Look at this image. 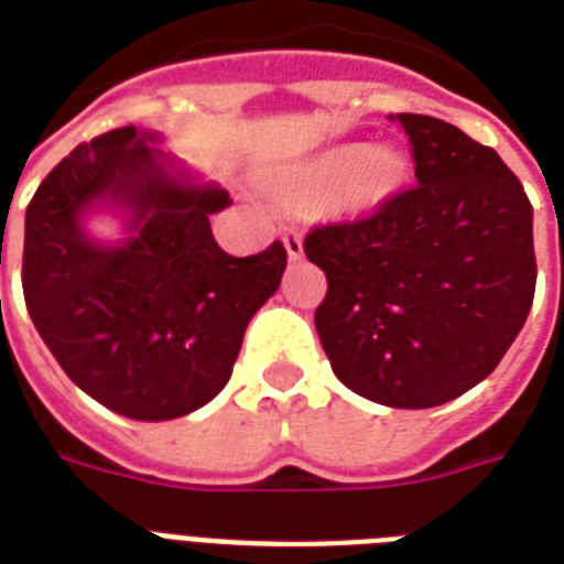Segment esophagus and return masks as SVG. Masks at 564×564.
Wrapping results in <instances>:
<instances>
[{
  "label": "esophagus",
  "instance_id": "esophagus-1",
  "mask_svg": "<svg viewBox=\"0 0 564 564\" xmlns=\"http://www.w3.org/2000/svg\"><path fill=\"white\" fill-rule=\"evenodd\" d=\"M281 239H283V246H286L290 260H301V257H304V237H301L299 228H283Z\"/></svg>",
  "mask_w": 564,
  "mask_h": 564
}]
</instances>
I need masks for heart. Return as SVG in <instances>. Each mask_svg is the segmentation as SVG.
Instances as JSON below:
<instances>
[{"label": "heart", "mask_w": 564, "mask_h": 564, "mask_svg": "<svg viewBox=\"0 0 564 564\" xmlns=\"http://www.w3.org/2000/svg\"><path fill=\"white\" fill-rule=\"evenodd\" d=\"M406 178V163L392 149H369L362 143L336 145L313 161L283 172L274 189L290 202H325L345 213H371L383 207Z\"/></svg>", "instance_id": "obj_1"}]
</instances>
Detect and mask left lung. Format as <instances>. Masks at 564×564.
I'll use <instances>...</instances> for the list:
<instances>
[{
    "label": "left lung",
    "instance_id": "1",
    "mask_svg": "<svg viewBox=\"0 0 564 564\" xmlns=\"http://www.w3.org/2000/svg\"><path fill=\"white\" fill-rule=\"evenodd\" d=\"M415 187L371 216L318 225L316 330L334 375L394 410L459 398L495 371L535 295L533 204L500 154L451 122L394 113Z\"/></svg>",
    "mask_w": 564,
    "mask_h": 564
}]
</instances>
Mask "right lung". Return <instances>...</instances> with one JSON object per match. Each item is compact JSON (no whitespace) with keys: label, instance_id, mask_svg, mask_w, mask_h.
Masks as SVG:
<instances>
[{"label":"right lung","instance_id":"obj_1","mask_svg":"<svg viewBox=\"0 0 564 564\" xmlns=\"http://www.w3.org/2000/svg\"><path fill=\"white\" fill-rule=\"evenodd\" d=\"M154 140L128 126L78 145L31 198L22 248V295L48 351L78 389L137 421L181 419L225 389L286 269L278 239L225 254L210 213L228 193L189 181ZM99 200L129 213L126 243L83 234Z\"/></svg>","mask_w":564,"mask_h":564}]
</instances>
